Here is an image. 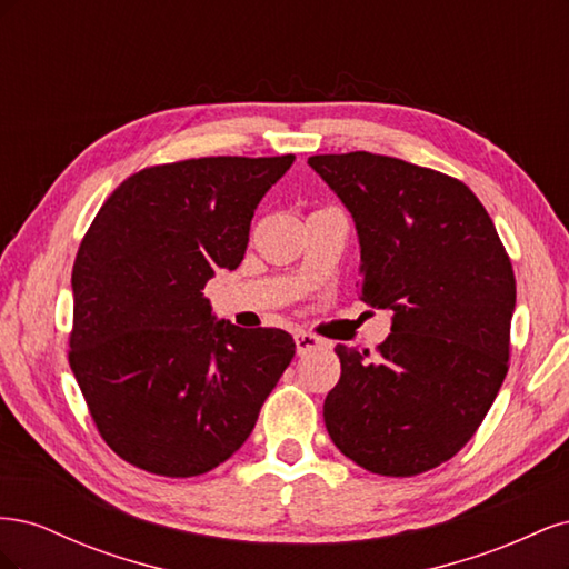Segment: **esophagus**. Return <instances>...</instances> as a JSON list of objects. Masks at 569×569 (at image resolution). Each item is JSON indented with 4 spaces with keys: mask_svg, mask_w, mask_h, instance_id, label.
<instances>
[{
    "mask_svg": "<svg viewBox=\"0 0 569 569\" xmlns=\"http://www.w3.org/2000/svg\"><path fill=\"white\" fill-rule=\"evenodd\" d=\"M295 341H297V353L299 356H306V353H311V351L322 347V339L320 337H316L311 332H303V330H299L295 335Z\"/></svg>",
    "mask_w": 569,
    "mask_h": 569,
    "instance_id": "1",
    "label": "esophagus"
}]
</instances>
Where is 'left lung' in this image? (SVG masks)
Returning <instances> with one entry per match:
<instances>
[{
    "mask_svg": "<svg viewBox=\"0 0 569 569\" xmlns=\"http://www.w3.org/2000/svg\"><path fill=\"white\" fill-rule=\"evenodd\" d=\"M308 166L353 216L360 299L393 311L375 353L337 343L325 427L360 468L416 477L472 439L506 380L510 256L472 189L439 170L370 151Z\"/></svg>",
    "mask_w": 569,
    "mask_h": 569,
    "instance_id": "8db88e82",
    "label": "left lung"
}]
</instances>
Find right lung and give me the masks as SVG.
Here are the masks:
<instances>
[{"mask_svg": "<svg viewBox=\"0 0 569 569\" xmlns=\"http://www.w3.org/2000/svg\"><path fill=\"white\" fill-rule=\"evenodd\" d=\"M295 161L203 157L120 182L73 263L68 363L111 451L197 477L242 446L295 358L278 327L213 320L203 287L242 263L258 201Z\"/></svg>", "mask_w": 569, "mask_h": 569, "instance_id": "1", "label": "right lung"}]
</instances>
